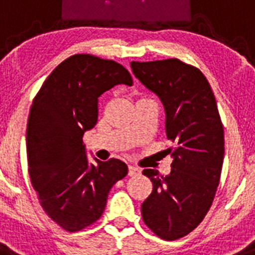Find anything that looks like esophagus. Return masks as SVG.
Returning a JSON list of instances; mask_svg holds the SVG:
<instances>
[{
	"instance_id": "obj_1",
	"label": "esophagus",
	"mask_w": 255,
	"mask_h": 255,
	"mask_svg": "<svg viewBox=\"0 0 255 255\" xmlns=\"http://www.w3.org/2000/svg\"><path fill=\"white\" fill-rule=\"evenodd\" d=\"M129 176H135V175H138L139 173V170L136 167H134V166H129Z\"/></svg>"
}]
</instances>
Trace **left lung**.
I'll return each instance as SVG.
<instances>
[{"instance_id": "8db88e82", "label": "left lung", "mask_w": 255, "mask_h": 255, "mask_svg": "<svg viewBox=\"0 0 255 255\" xmlns=\"http://www.w3.org/2000/svg\"><path fill=\"white\" fill-rule=\"evenodd\" d=\"M132 73L159 97L166 134L172 143L171 172L145 168L153 190L141 204L144 224L163 240L191 233L215 199L224 163V125L211 85L198 67L179 58L130 64Z\"/></svg>"}]
</instances>
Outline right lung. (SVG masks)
Instances as JSON below:
<instances>
[{
  "label": "right lung",
  "mask_w": 255,
  "mask_h": 255,
  "mask_svg": "<svg viewBox=\"0 0 255 255\" xmlns=\"http://www.w3.org/2000/svg\"><path fill=\"white\" fill-rule=\"evenodd\" d=\"M132 78L116 61L88 53L70 56L44 80L26 128L31 185L40 206L60 227L76 233L100 220L108 193L128 175L123 161L89 163L83 135L98 119V97Z\"/></svg>",
  "instance_id": "right-lung-1"
}]
</instances>
